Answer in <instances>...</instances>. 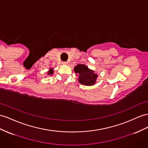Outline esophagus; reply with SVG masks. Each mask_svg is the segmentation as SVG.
Wrapping results in <instances>:
<instances>
[{
    "instance_id": "34e87169",
    "label": "esophagus",
    "mask_w": 148,
    "mask_h": 148,
    "mask_svg": "<svg viewBox=\"0 0 148 148\" xmlns=\"http://www.w3.org/2000/svg\"><path fill=\"white\" fill-rule=\"evenodd\" d=\"M67 63L66 62H61V64H62V65H66Z\"/></svg>"
}]
</instances>
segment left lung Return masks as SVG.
<instances>
[{"mask_svg":"<svg viewBox=\"0 0 148 148\" xmlns=\"http://www.w3.org/2000/svg\"><path fill=\"white\" fill-rule=\"evenodd\" d=\"M74 71L78 76L79 82L81 84L90 86L96 84L98 75L84 64H77L74 67Z\"/></svg>","mask_w":148,"mask_h":148,"instance_id":"8db88e82","label":"left lung"}]
</instances>
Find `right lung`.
<instances>
[{"label": "right lung", "instance_id": "right-lung-1", "mask_svg": "<svg viewBox=\"0 0 148 148\" xmlns=\"http://www.w3.org/2000/svg\"><path fill=\"white\" fill-rule=\"evenodd\" d=\"M53 74H54V69H53L52 68H50V69H49V70L47 72V75H51Z\"/></svg>", "mask_w": 148, "mask_h": 148}]
</instances>
